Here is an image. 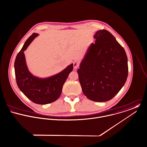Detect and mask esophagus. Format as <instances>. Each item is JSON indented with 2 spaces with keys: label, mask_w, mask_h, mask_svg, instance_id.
<instances>
[{
  "label": "esophagus",
  "mask_w": 147,
  "mask_h": 147,
  "mask_svg": "<svg viewBox=\"0 0 147 147\" xmlns=\"http://www.w3.org/2000/svg\"><path fill=\"white\" fill-rule=\"evenodd\" d=\"M80 66V62L77 61H74L73 62V66H74V68L76 69V68H78Z\"/></svg>",
  "instance_id": "34e87169"
}]
</instances>
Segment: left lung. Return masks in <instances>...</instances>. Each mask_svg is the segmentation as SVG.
<instances>
[{
    "mask_svg": "<svg viewBox=\"0 0 147 147\" xmlns=\"http://www.w3.org/2000/svg\"><path fill=\"white\" fill-rule=\"evenodd\" d=\"M77 72L85 95L95 102L113 98L124 86L128 73L124 48L108 30H98Z\"/></svg>",
    "mask_w": 147,
    "mask_h": 147,
    "instance_id": "left-lung-1",
    "label": "left lung"
}]
</instances>
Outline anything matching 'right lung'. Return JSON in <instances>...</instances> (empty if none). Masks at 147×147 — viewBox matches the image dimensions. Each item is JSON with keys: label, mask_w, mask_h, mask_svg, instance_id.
I'll return each mask as SVG.
<instances>
[{"label": "right lung", "mask_w": 147, "mask_h": 147, "mask_svg": "<svg viewBox=\"0 0 147 147\" xmlns=\"http://www.w3.org/2000/svg\"><path fill=\"white\" fill-rule=\"evenodd\" d=\"M37 35L33 33L17 55L14 63L15 73L18 86L23 93L34 103L46 105L56 101L59 97L63 85L73 69V64L50 78L40 79L32 76L27 69L24 51Z\"/></svg>", "instance_id": "right-lung-1"}]
</instances>
